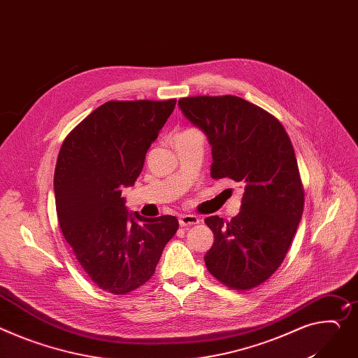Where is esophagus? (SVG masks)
Listing matches in <instances>:
<instances>
[{
  "label": "esophagus",
  "instance_id": "esophagus-1",
  "mask_svg": "<svg viewBox=\"0 0 358 358\" xmlns=\"http://www.w3.org/2000/svg\"><path fill=\"white\" fill-rule=\"evenodd\" d=\"M199 222H201V219L196 215H180L179 216L180 227H192V225H198Z\"/></svg>",
  "mask_w": 358,
  "mask_h": 358
}]
</instances>
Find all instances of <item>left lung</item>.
I'll use <instances>...</instances> for the list:
<instances>
[{"label":"left lung","instance_id":"8db88e82","mask_svg":"<svg viewBox=\"0 0 358 358\" xmlns=\"http://www.w3.org/2000/svg\"><path fill=\"white\" fill-rule=\"evenodd\" d=\"M178 104L212 146L210 176L245 189L229 222L205 219L215 236L206 268L229 288L251 289L282 264L301 221L304 189L294 148L277 119L241 97L196 96Z\"/></svg>","mask_w":358,"mask_h":358}]
</instances>
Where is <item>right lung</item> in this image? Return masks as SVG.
Instances as JSON below:
<instances>
[{"label":"right lung","instance_id":"add662e5","mask_svg":"<svg viewBox=\"0 0 358 358\" xmlns=\"http://www.w3.org/2000/svg\"><path fill=\"white\" fill-rule=\"evenodd\" d=\"M175 104V99L107 101L70 131L57 157L54 196L62 232L89 278L116 295L152 278L179 228L171 215L129 212L122 198Z\"/></svg>","mask_w":358,"mask_h":358}]
</instances>
